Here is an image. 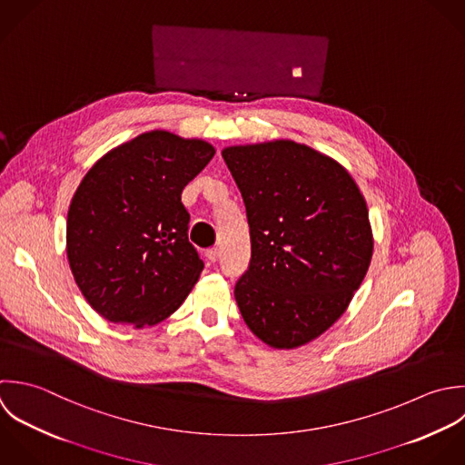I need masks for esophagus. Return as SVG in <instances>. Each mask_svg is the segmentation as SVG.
Listing matches in <instances>:
<instances>
[{
	"label": "esophagus",
	"instance_id": "1",
	"mask_svg": "<svg viewBox=\"0 0 465 465\" xmlns=\"http://www.w3.org/2000/svg\"><path fill=\"white\" fill-rule=\"evenodd\" d=\"M204 255H206V259H208L210 262H215V261L219 259V248H208Z\"/></svg>",
	"mask_w": 465,
	"mask_h": 465
}]
</instances>
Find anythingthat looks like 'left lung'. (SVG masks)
Wrapping results in <instances>:
<instances>
[{
	"label": "left lung",
	"mask_w": 465,
	"mask_h": 465,
	"mask_svg": "<svg viewBox=\"0 0 465 465\" xmlns=\"http://www.w3.org/2000/svg\"><path fill=\"white\" fill-rule=\"evenodd\" d=\"M252 257L235 282L248 328L281 350L322 335L348 308L373 253L366 201L333 159L295 141L230 146Z\"/></svg>",
	"instance_id": "left-lung-1"
}]
</instances>
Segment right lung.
<instances>
[{
    "label": "right lung",
    "instance_id": "obj_1",
    "mask_svg": "<svg viewBox=\"0 0 465 465\" xmlns=\"http://www.w3.org/2000/svg\"><path fill=\"white\" fill-rule=\"evenodd\" d=\"M213 153L206 141L153 130L83 177L68 208L66 255L81 293L106 321L153 326L197 282L204 264L188 241L181 193Z\"/></svg>",
    "mask_w": 465,
    "mask_h": 465
}]
</instances>
